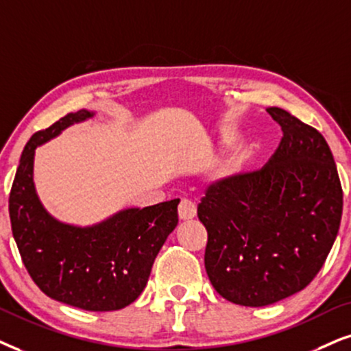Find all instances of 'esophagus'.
<instances>
[{
  "label": "esophagus",
  "instance_id": "obj_1",
  "mask_svg": "<svg viewBox=\"0 0 351 351\" xmlns=\"http://www.w3.org/2000/svg\"><path fill=\"white\" fill-rule=\"evenodd\" d=\"M197 214V208H196V204L193 201H189V199H181L180 206H178V215L181 220H191L194 219Z\"/></svg>",
  "mask_w": 351,
  "mask_h": 351
}]
</instances>
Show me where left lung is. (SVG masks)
I'll use <instances>...</instances> for the list:
<instances>
[{
    "label": "left lung",
    "mask_w": 351,
    "mask_h": 351,
    "mask_svg": "<svg viewBox=\"0 0 351 351\" xmlns=\"http://www.w3.org/2000/svg\"><path fill=\"white\" fill-rule=\"evenodd\" d=\"M267 113L283 137L263 170L212 184L197 207L206 270L217 293L261 308L298 293L326 263L343 194L326 139L285 110Z\"/></svg>",
    "instance_id": "1"
}]
</instances>
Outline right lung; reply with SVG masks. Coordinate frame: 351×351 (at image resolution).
<instances>
[{"label": "right lung", "mask_w": 351, "mask_h": 351, "mask_svg": "<svg viewBox=\"0 0 351 351\" xmlns=\"http://www.w3.org/2000/svg\"><path fill=\"white\" fill-rule=\"evenodd\" d=\"M94 117L79 110L30 137L11 188L10 217L22 263L43 293L86 311H117L147 285L155 257L178 225L180 199L123 208L86 227L53 217L35 189V149Z\"/></svg>", "instance_id": "add662e5"}]
</instances>
